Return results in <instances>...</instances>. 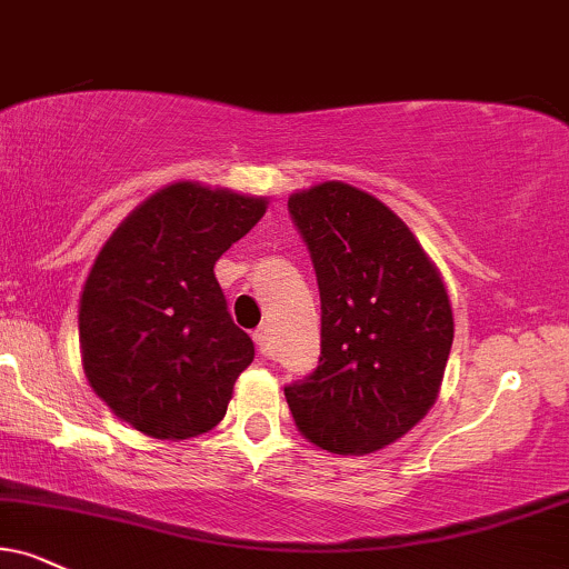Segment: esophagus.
<instances>
[{
	"label": "esophagus",
	"mask_w": 569,
	"mask_h": 569,
	"mask_svg": "<svg viewBox=\"0 0 569 569\" xmlns=\"http://www.w3.org/2000/svg\"><path fill=\"white\" fill-rule=\"evenodd\" d=\"M252 340H256V348L261 350L263 356H269V346H271V332H269V327H258L256 332H252Z\"/></svg>",
	"instance_id": "1"
}]
</instances>
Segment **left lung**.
I'll return each mask as SVG.
<instances>
[{"mask_svg":"<svg viewBox=\"0 0 569 569\" xmlns=\"http://www.w3.org/2000/svg\"><path fill=\"white\" fill-rule=\"evenodd\" d=\"M287 208L317 269L321 356L284 398L313 446L375 453L438 398L453 342L443 277L375 194L325 181L290 194Z\"/></svg>","mask_w":569,"mask_h":569,"instance_id":"left-lung-1","label":"left lung"}]
</instances>
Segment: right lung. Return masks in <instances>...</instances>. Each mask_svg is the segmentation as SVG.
Returning <instances> with one entry per match:
<instances>
[{
  "label": "right lung",
  "instance_id": "add662e5",
  "mask_svg": "<svg viewBox=\"0 0 569 569\" xmlns=\"http://www.w3.org/2000/svg\"><path fill=\"white\" fill-rule=\"evenodd\" d=\"M269 200L177 181L121 221L79 306L83 371L116 417L160 440L213 430L256 348L229 317L213 266Z\"/></svg>",
  "mask_w": 569,
  "mask_h": 569
}]
</instances>
